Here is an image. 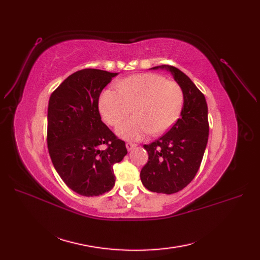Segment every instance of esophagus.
<instances>
[{"instance_id": "esophagus-1", "label": "esophagus", "mask_w": 260, "mask_h": 260, "mask_svg": "<svg viewBox=\"0 0 260 260\" xmlns=\"http://www.w3.org/2000/svg\"><path fill=\"white\" fill-rule=\"evenodd\" d=\"M125 147H127V149L130 152V151H132V149H135L137 147V144L128 142V143H125Z\"/></svg>"}]
</instances>
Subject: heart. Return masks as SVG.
Returning <instances> with one entry per match:
<instances>
[{
    "label": "heart",
    "instance_id": "obj_1",
    "mask_svg": "<svg viewBox=\"0 0 260 260\" xmlns=\"http://www.w3.org/2000/svg\"><path fill=\"white\" fill-rule=\"evenodd\" d=\"M99 99V111L109 125H118L132 112L135 116L120 124L117 135L124 140H140L151 132L159 136L172 127L183 107L181 86L161 75L139 74L115 83Z\"/></svg>",
    "mask_w": 260,
    "mask_h": 260
}]
</instances>
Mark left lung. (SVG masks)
<instances>
[{
  "label": "left lung",
  "instance_id": "obj_1",
  "mask_svg": "<svg viewBox=\"0 0 260 260\" xmlns=\"http://www.w3.org/2000/svg\"><path fill=\"white\" fill-rule=\"evenodd\" d=\"M182 88L184 102L181 117L171 129L143 145L148 160L141 170V181L147 190L172 194L184 188L198 174L208 141V108L204 94L184 73L174 66L161 65Z\"/></svg>",
  "mask_w": 260,
  "mask_h": 260
}]
</instances>
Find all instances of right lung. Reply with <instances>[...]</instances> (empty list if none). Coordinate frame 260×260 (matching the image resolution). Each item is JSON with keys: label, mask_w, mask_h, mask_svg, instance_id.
I'll return each instance as SVG.
<instances>
[{"label": "right lung", "mask_w": 260, "mask_h": 260, "mask_svg": "<svg viewBox=\"0 0 260 260\" xmlns=\"http://www.w3.org/2000/svg\"><path fill=\"white\" fill-rule=\"evenodd\" d=\"M117 73L86 68L55 90L48 108V147L55 170L82 196H99L115 185L114 165L127 155L122 140L101 120L99 98ZM105 145L107 147L102 149Z\"/></svg>", "instance_id": "obj_1"}]
</instances>
